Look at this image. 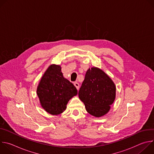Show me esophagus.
<instances>
[{"instance_id":"1","label":"esophagus","mask_w":154,"mask_h":154,"mask_svg":"<svg viewBox=\"0 0 154 154\" xmlns=\"http://www.w3.org/2000/svg\"><path fill=\"white\" fill-rule=\"evenodd\" d=\"M74 85L76 87V88L77 89V90H79V83H77V82H74Z\"/></svg>"}]
</instances>
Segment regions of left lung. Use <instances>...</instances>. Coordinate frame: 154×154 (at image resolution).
I'll list each match as a JSON object with an SVG mask.
<instances>
[{"mask_svg":"<svg viewBox=\"0 0 154 154\" xmlns=\"http://www.w3.org/2000/svg\"><path fill=\"white\" fill-rule=\"evenodd\" d=\"M88 113L95 117L106 114L116 97V86L112 80L99 68L93 67L86 72L79 91Z\"/></svg>","mask_w":154,"mask_h":154,"instance_id":"obj_1","label":"left lung"}]
</instances>
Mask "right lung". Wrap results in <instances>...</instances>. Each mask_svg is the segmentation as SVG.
<instances>
[{"instance_id": "right-lung-1", "label": "right lung", "mask_w": 154, "mask_h": 154, "mask_svg": "<svg viewBox=\"0 0 154 154\" xmlns=\"http://www.w3.org/2000/svg\"><path fill=\"white\" fill-rule=\"evenodd\" d=\"M41 106L52 115L62 113L68 101L77 94L75 86L65 79L60 65L51 64L42 75L36 90Z\"/></svg>"}]
</instances>
